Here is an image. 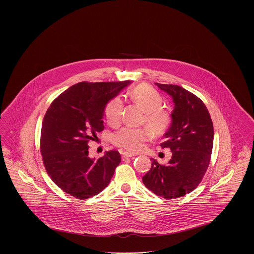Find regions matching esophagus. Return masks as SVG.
Wrapping results in <instances>:
<instances>
[{
    "instance_id": "obj_1",
    "label": "esophagus",
    "mask_w": 254,
    "mask_h": 254,
    "mask_svg": "<svg viewBox=\"0 0 254 254\" xmlns=\"http://www.w3.org/2000/svg\"><path fill=\"white\" fill-rule=\"evenodd\" d=\"M132 156H136V154H134V153H130V152H123L122 153V157L123 159H126V158H129L132 157Z\"/></svg>"
}]
</instances>
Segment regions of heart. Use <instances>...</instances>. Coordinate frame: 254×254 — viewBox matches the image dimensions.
<instances>
[{
    "label": "heart",
    "mask_w": 254,
    "mask_h": 254,
    "mask_svg": "<svg viewBox=\"0 0 254 254\" xmlns=\"http://www.w3.org/2000/svg\"><path fill=\"white\" fill-rule=\"evenodd\" d=\"M133 103L145 110L143 122L147 125L155 135H161L169 129L171 124V115L167 109L162 108L163 99L157 91L149 85H137L129 93ZM123 113V102L119 97L109 101L105 108V117L110 126L120 124ZM147 127H126L115 133L112 143L127 151L140 150L151 132Z\"/></svg>",
    "instance_id": "1"
}]
</instances>
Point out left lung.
Returning a JSON list of instances; mask_svg holds the SVG:
<instances>
[{
  "label": "left lung",
  "instance_id": "left-lung-1",
  "mask_svg": "<svg viewBox=\"0 0 254 254\" xmlns=\"http://www.w3.org/2000/svg\"><path fill=\"white\" fill-rule=\"evenodd\" d=\"M172 97L171 125L161 144L172 156L167 166L152 159L151 169L142 178L145 187L165 199L191 192L208 168L213 146V124L205 104L193 93L176 85L158 84Z\"/></svg>",
  "mask_w": 254,
  "mask_h": 254
}]
</instances>
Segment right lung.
Listing matches in <instances>:
<instances>
[{
	"mask_svg": "<svg viewBox=\"0 0 254 254\" xmlns=\"http://www.w3.org/2000/svg\"><path fill=\"white\" fill-rule=\"evenodd\" d=\"M131 81L81 82L68 87L50 105L41 131L46 170L62 190L85 200L105 190L121 162L117 150L97 161L88 157V142L104 130L107 104Z\"/></svg>",
	"mask_w": 254,
	"mask_h": 254,
	"instance_id": "right-lung-1",
	"label": "right lung"
}]
</instances>
